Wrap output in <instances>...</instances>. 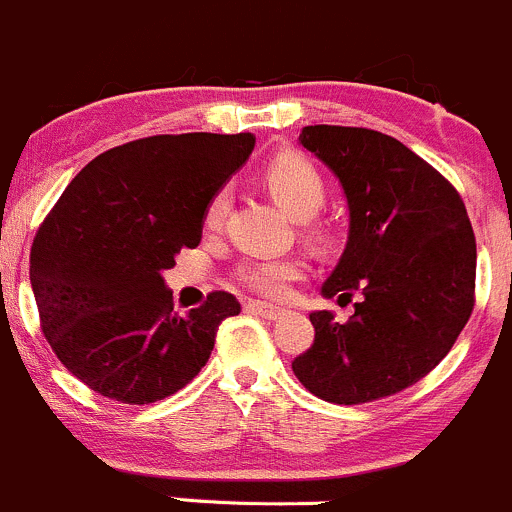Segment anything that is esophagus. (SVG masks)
<instances>
[{"instance_id": "1", "label": "esophagus", "mask_w": 512, "mask_h": 512, "mask_svg": "<svg viewBox=\"0 0 512 512\" xmlns=\"http://www.w3.org/2000/svg\"><path fill=\"white\" fill-rule=\"evenodd\" d=\"M246 308H249V311H254V313H261V316H266V318L283 316V308L271 306V303H263V301H249V303H246Z\"/></svg>"}]
</instances>
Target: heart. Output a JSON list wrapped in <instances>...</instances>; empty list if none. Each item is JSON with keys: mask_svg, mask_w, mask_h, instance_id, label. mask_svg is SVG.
<instances>
[{"mask_svg": "<svg viewBox=\"0 0 512 512\" xmlns=\"http://www.w3.org/2000/svg\"><path fill=\"white\" fill-rule=\"evenodd\" d=\"M263 184L293 219H311L326 201V181L306 156L281 154L268 161L263 169ZM231 201H234L231 186H219L209 196L201 219L206 231L216 234L224 229L231 214ZM301 271L303 263L298 258H258V261L241 263L236 268V278L263 296H281L288 283L301 276Z\"/></svg>", "mask_w": 512, "mask_h": 512, "instance_id": "1", "label": "heart"}]
</instances>
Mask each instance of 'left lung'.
Returning a JSON list of instances; mask_svg holds the SVG:
<instances>
[{"label": "left lung", "instance_id": "left-lung-1", "mask_svg": "<svg viewBox=\"0 0 512 512\" xmlns=\"http://www.w3.org/2000/svg\"><path fill=\"white\" fill-rule=\"evenodd\" d=\"M341 179L351 231L323 296L353 316L311 313L313 343L291 368L313 396L358 406L401 393L453 348L475 306V234L458 189L408 146L363 126L298 136Z\"/></svg>", "mask_w": 512, "mask_h": 512}]
</instances>
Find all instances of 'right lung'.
Masks as SVG:
<instances>
[{
	"mask_svg": "<svg viewBox=\"0 0 512 512\" xmlns=\"http://www.w3.org/2000/svg\"><path fill=\"white\" fill-rule=\"evenodd\" d=\"M254 134H159L84 166L34 236L29 278L39 326L84 386L111 401H164L199 376L234 293L174 311L161 271L196 249L204 206L249 159Z\"/></svg>",
	"mask_w": 512,
	"mask_h": 512,
	"instance_id": "right-lung-1",
	"label": "right lung"
}]
</instances>
